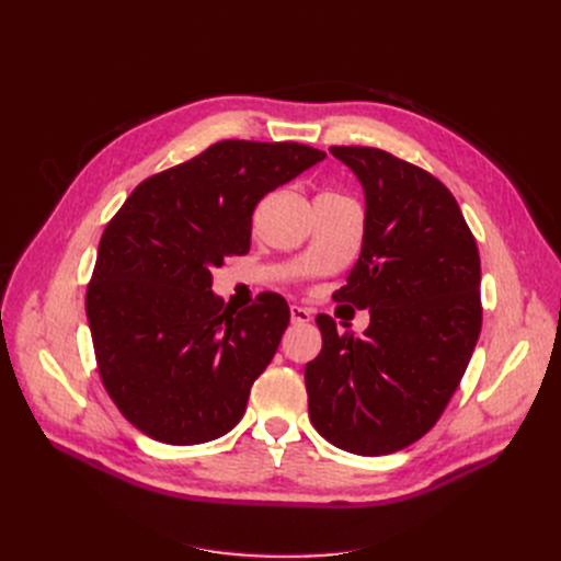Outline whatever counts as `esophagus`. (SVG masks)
I'll return each mask as SVG.
<instances>
[{
    "instance_id": "1",
    "label": "esophagus",
    "mask_w": 561,
    "mask_h": 561,
    "mask_svg": "<svg viewBox=\"0 0 561 561\" xmlns=\"http://www.w3.org/2000/svg\"><path fill=\"white\" fill-rule=\"evenodd\" d=\"M290 316H293L295 325H307V322L311 320V311L304 307H290Z\"/></svg>"
}]
</instances>
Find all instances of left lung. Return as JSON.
Segmentation results:
<instances>
[{"label":"left lung","instance_id":"1","mask_svg":"<svg viewBox=\"0 0 561 561\" xmlns=\"http://www.w3.org/2000/svg\"><path fill=\"white\" fill-rule=\"evenodd\" d=\"M330 151L365 192L363 250L334 299L369 309V328L342 334L330 316L316 318L309 416L339 449L393 454L435 426L461 383L482 328L480 252L431 173L375 147Z\"/></svg>","mask_w":561,"mask_h":561}]
</instances>
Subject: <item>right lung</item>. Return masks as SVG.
Instances as JSON below:
<instances>
[{
	"instance_id": "obj_1",
	"label": "right lung",
	"mask_w": 561,
	"mask_h": 561,
	"mask_svg": "<svg viewBox=\"0 0 561 561\" xmlns=\"http://www.w3.org/2000/svg\"><path fill=\"white\" fill-rule=\"evenodd\" d=\"M325 159L297 142L222 140L145 180L100 239L87 316L110 398L165 445H201L245 414L290 322L266 293L229 316L213 268L250 250L254 206Z\"/></svg>"
}]
</instances>
